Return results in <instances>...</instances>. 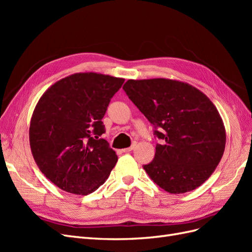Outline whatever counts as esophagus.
Masks as SVG:
<instances>
[{
	"label": "esophagus",
	"mask_w": 252,
	"mask_h": 252,
	"mask_svg": "<svg viewBox=\"0 0 252 252\" xmlns=\"http://www.w3.org/2000/svg\"><path fill=\"white\" fill-rule=\"evenodd\" d=\"M135 146H136V143H135V142H133V143L131 144V146H130V147L124 148V149H123V152H129V151H131V150H133V149L135 148Z\"/></svg>",
	"instance_id": "34e87169"
}]
</instances>
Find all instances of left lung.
<instances>
[{
    "instance_id": "1",
    "label": "left lung",
    "mask_w": 252,
    "mask_h": 252,
    "mask_svg": "<svg viewBox=\"0 0 252 252\" xmlns=\"http://www.w3.org/2000/svg\"><path fill=\"white\" fill-rule=\"evenodd\" d=\"M123 89L162 141L152 162L143 166L149 178L173 194L200 187L216 170L226 145L215 104L201 90L177 80H128Z\"/></svg>"
}]
</instances>
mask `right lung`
Here are the masks:
<instances>
[{
    "label": "right lung",
    "instance_id": "1",
    "mask_svg": "<svg viewBox=\"0 0 252 252\" xmlns=\"http://www.w3.org/2000/svg\"><path fill=\"white\" fill-rule=\"evenodd\" d=\"M124 79L80 72L56 82L35 105L29 143L42 173L64 191L87 195L103 185L118 162L102 119Z\"/></svg>",
    "mask_w": 252,
    "mask_h": 252
}]
</instances>
